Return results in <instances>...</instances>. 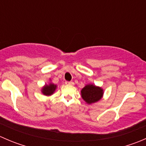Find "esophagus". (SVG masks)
<instances>
[{"label": "esophagus", "instance_id": "obj_1", "mask_svg": "<svg viewBox=\"0 0 146 146\" xmlns=\"http://www.w3.org/2000/svg\"><path fill=\"white\" fill-rule=\"evenodd\" d=\"M65 83H66V85H74V82H72V81H66Z\"/></svg>", "mask_w": 146, "mask_h": 146}]
</instances>
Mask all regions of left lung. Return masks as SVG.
Wrapping results in <instances>:
<instances>
[{
    "mask_svg": "<svg viewBox=\"0 0 146 146\" xmlns=\"http://www.w3.org/2000/svg\"><path fill=\"white\" fill-rule=\"evenodd\" d=\"M82 99L88 104L96 102L103 95V90L94 85H88L81 90Z\"/></svg>",
    "mask_w": 146,
    "mask_h": 146,
    "instance_id": "1",
    "label": "left lung"
}]
</instances>
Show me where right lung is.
<instances>
[{
    "label": "right lung",
    "mask_w": 146,
    "mask_h": 146,
    "mask_svg": "<svg viewBox=\"0 0 146 146\" xmlns=\"http://www.w3.org/2000/svg\"><path fill=\"white\" fill-rule=\"evenodd\" d=\"M56 88V85H55L54 84L51 83L48 85H46L42 89V92L45 95H51L54 93Z\"/></svg>",
    "instance_id": "right-lung-1"
}]
</instances>
